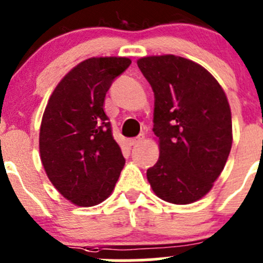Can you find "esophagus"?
Segmentation results:
<instances>
[{"label":"esophagus","mask_w":263,"mask_h":263,"mask_svg":"<svg viewBox=\"0 0 263 263\" xmlns=\"http://www.w3.org/2000/svg\"><path fill=\"white\" fill-rule=\"evenodd\" d=\"M142 140H144V136L132 137V139H128V140H127V142H128L129 146H134V145H136V144H139V142H141Z\"/></svg>","instance_id":"obj_1"}]
</instances>
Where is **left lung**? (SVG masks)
Here are the masks:
<instances>
[{
    "label": "left lung",
    "instance_id": "8db88e82",
    "mask_svg": "<svg viewBox=\"0 0 263 263\" xmlns=\"http://www.w3.org/2000/svg\"><path fill=\"white\" fill-rule=\"evenodd\" d=\"M137 66L155 97L153 131L160 151L147 181L166 202H196L210 192L232 148L225 91L205 67L179 55H148Z\"/></svg>",
    "mask_w": 263,
    "mask_h": 263
}]
</instances>
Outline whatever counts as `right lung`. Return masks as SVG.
<instances>
[{"label":"right lung","instance_id":"right-lung-1","mask_svg":"<svg viewBox=\"0 0 263 263\" xmlns=\"http://www.w3.org/2000/svg\"><path fill=\"white\" fill-rule=\"evenodd\" d=\"M131 60L92 57L66 73L50 95L39 132L47 177L73 205L90 208L112 195L124 160L104 112L105 94Z\"/></svg>","mask_w":263,"mask_h":263}]
</instances>
